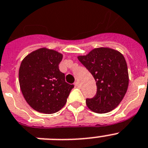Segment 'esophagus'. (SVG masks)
Instances as JSON below:
<instances>
[{"mask_svg":"<svg viewBox=\"0 0 148 148\" xmlns=\"http://www.w3.org/2000/svg\"><path fill=\"white\" fill-rule=\"evenodd\" d=\"M74 85H75V88H79V87H80V84H79V83L78 82H75L74 83Z\"/></svg>","mask_w":148,"mask_h":148,"instance_id":"34e87169","label":"esophagus"}]
</instances>
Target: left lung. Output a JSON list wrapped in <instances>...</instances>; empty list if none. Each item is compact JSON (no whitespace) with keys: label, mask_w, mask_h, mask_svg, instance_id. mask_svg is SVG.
<instances>
[{"label":"left lung","mask_w":148,"mask_h":148,"mask_svg":"<svg viewBox=\"0 0 148 148\" xmlns=\"http://www.w3.org/2000/svg\"><path fill=\"white\" fill-rule=\"evenodd\" d=\"M78 59L92 74L97 87V94L87 99L90 110L99 114L109 112L120 104L129 85L128 68L123 55L108 47L93 49Z\"/></svg>","instance_id":"obj_1"}]
</instances>
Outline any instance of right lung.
<instances>
[{"label":"right lung","mask_w":148,"mask_h":148,"mask_svg":"<svg viewBox=\"0 0 148 148\" xmlns=\"http://www.w3.org/2000/svg\"><path fill=\"white\" fill-rule=\"evenodd\" d=\"M63 55L47 48L32 51L22 60L18 70L21 93L33 109L40 113L53 114L65 106L74 88L65 82L59 69Z\"/></svg>","instance_id":"obj_1"}]
</instances>
